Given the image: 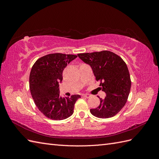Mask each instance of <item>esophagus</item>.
I'll list each match as a JSON object with an SVG mask.
<instances>
[{
	"label": "esophagus",
	"instance_id": "obj_1",
	"mask_svg": "<svg viewBox=\"0 0 159 159\" xmlns=\"http://www.w3.org/2000/svg\"><path fill=\"white\" fill-rule=\"evenodd\" d=\"M82 96H83V97H84V98H89L90 97V95H89V94H84V95H82Z\"/></svg>",
	"mask_w": 159,
	"mask_h": 159
}]
</instances>
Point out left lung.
I'll return each mask as SVG.
<instances>
[{"mask_svg": "<svg viewBox=\"0 0 159 159\" xmlns=\"http://www.w3.org/2000/svg\"><path fill=\"white\" fill-rule=\"evenodd\" d=\"M78 57L92 68L95 79L106 93L100 98V104L90 112L98 118H110L117 115L125 105L131 86L125 62L115 53L103 50L78 54Z\"/></svg>", "mask_w": 159, "mask_h": 159, "instance_id": "8db88e82", "label": "left lung"}]
</instances>
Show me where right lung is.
<instances>
[{"instance_id":"obj_1","label":"right lung","mask_w":159,"mask_h":159,"mask_svg":"<svg viewBox=\"0 0 159 159\" xmlns=\"http://www.w3.org/2000/svg\"><path fill=\"white\" fill-rule=\"evenodd\" d=\"M76 55L61 53L48 54L38 59L31 69L29 86L35 105L42 113L52 120H63L74 113L80 95L62 98L59 85L64 68Z\"/></svg>"}]
</instances>
